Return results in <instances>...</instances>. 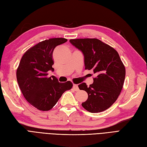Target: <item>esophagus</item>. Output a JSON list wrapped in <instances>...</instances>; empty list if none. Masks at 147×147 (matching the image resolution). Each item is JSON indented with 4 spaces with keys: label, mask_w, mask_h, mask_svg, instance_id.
Segmentation results:
<instances>
[{
    "label": "esophagus",
    "mask_w": 147,
    "mask_h": 147,
    "mask_svg": "<svg viewBox=\"0 0 147 147\" xmlns=\"http://www.w3.org/2000/svg\"><path fill=\"white\" fill-rule=\"evenodd\" d=\"M73 88L74 89L75 91H78V90H79V88H78V85H76V84H74Z\"/></svg>",
    "instance_id": "1"
}]
</instances>
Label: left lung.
<instances>
[{"mask_svg": "<svg viewBox=\"0 0 147 147\" xmlns=\"http://www.w3.org/2000/svg\"><path fill=\"white\" fill-rule=\"evenodd\" d=\"M70 42L83 53L85 69L96 75L89 87L85 83L78 85L88 94L82 107L91 113L108 109L119 97L125 80V68L119 53L97 38L71 39Z\"/></svg>", "mask_w": 147, "mask_h": 147, "instance_id": "left-lung-1", "label": "left lung"}]
</instances>
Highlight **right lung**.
<instances>
[{
  "label": "right lung",
  "instance_id": "1",
  "mask_svg": "<svg viewBox=\"0 0 147 147\" xmlns=\"http://www.w3.org/2000/svg\"><path fill=\"white\" fill-rule=\"evenodd\" d=\"M67 41L64 38H53L39 42L20 60L17 70L18 84L27 101L38 110H51L63 93L72 87L70 81L60 83L55 78L47 77L48 71L53 70V50Z\"/></svg>",
  "mask_w": 147,
  "mask_h": 147
}]
</instances>
